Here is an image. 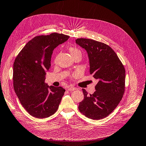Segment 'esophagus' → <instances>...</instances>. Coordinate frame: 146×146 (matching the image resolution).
<instances>
[{
    "mask_svg": "<svg viewBox=\"0 0 146 146\" xmlns=\"http://www.w3.org/2000/svg\"><path fill=\"white\" fill-rule=\"evenodd\" d=\"M69 91H76L77 90V88H75V87H72V86H69L68 89Z\"/></svg>",
    "mask_w": 146,
    "mask_h": 146,
    "instance_id": "obj_1",
    "label": "esophagus"
}]
</instances>
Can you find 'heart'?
<instances>
[{"label":"heart","instance_id":"heart-1","mask_svg":"<svg viewBox=\"0 0 146 146\" xmlns=\"http://www.w3.org/2000/svg\"><path fill=\"white\" fill-rule=\"evenodd\" d=\"M69 52L70 53V54H71L72 56H74L75 55H78V54L82 55L81 51L79 50L78 48H76V47H70L69 48Z\"/></svg>","mask_w":146,"mask_h":146}]
</instances>
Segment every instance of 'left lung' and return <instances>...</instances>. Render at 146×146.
Wrapping results in <instances>:
<instances>
[{
	"instance_id": "8db88e82",
	"label": "left lung",
	"mask_w": 146,
	"mask_h": 146,
	"mask_svg": "<svg viewBox=\"0 0 146 146\" xmlns=\"http://www.w3.org/2000/svg\"><path fill=\"white\" fill-rule=\"evenodd\" d=\"M77 44L86 50L90 61V74L98 83L92 94L82 89L84 99L79 111L94 120L112 113L121 100L125 91V70L114 51L109 46L93 39L78 38Z\"/></svg>"
}]
</instances>
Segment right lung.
Returning <instances> with one entry per match:
<instances>
[{
  "mask_svg": "<svg viewBox=\"0 0 146 146\" xmlns=\"http://www.w3.org/2000/svg\"><path fill=\"white\" fill-rule=\"evenodd\" d=\"M69 38L57 33L37 36L26 44L15 60V91L23 107L35 117H49L58 108L65 90L48 86L45 77L53 50Z\"/></svg>",
  "mask_w": 146,
  "mask_h": 146,
  "instance_id": "obj_1",
  "label": "right lung"
}]
</instances>
